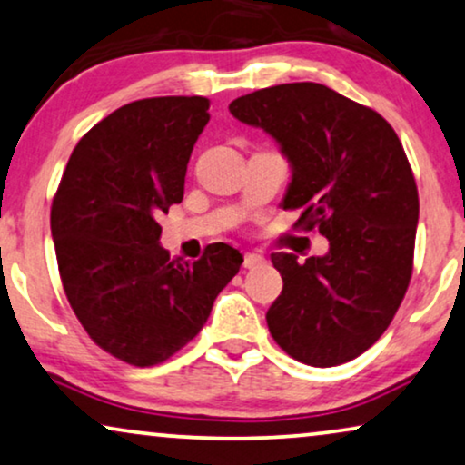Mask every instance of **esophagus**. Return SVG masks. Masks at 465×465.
<instances>
[{
  "label": "esophagus",
  "mask_w": 465,
  "mask_h": 465,
  "mask_svg": "<svg viewBox=\"0 0 465 465\" xmlns=\"http://www.w3.org/2000/svg\"><path fill=\"white\" fill-rule=\"evenodd\" d=\"M262 262H264V258L258 256V254H250V252H247V254L243 256V267L245 269H254V267H258V264H262Z\"/></svg>",
  "instance_id": "obj_1"
}]
</instances>
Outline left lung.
Here are the masks:
<instances>
[{
	"label": "left lung",
	"instance_id": "8db88e82",
	"mask_svg": "<svg viewBox=\"0 0 465 465\" xmlns=\"http://www.w3.org/2000/svg\"><path fill=\"white\" fill-rule=\"evenodd\" d=\"M239 122L269 132L292 164L284 207L299 231L329 239L327 256H271L284 288L271 335L312 367L357 359L400 310L414 264L419 190L382 114L321 83H286L231 102Z\"/></svg>",
	"mask_w": 465,
	"mask_h": 465
}]
</instances>
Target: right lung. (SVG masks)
<instances>
[{
	"instance_id": "add662e5",
	"label": "right lung",
	"mask_w": 465,
	"mask_h": 465,
	"mask_svg": "<svg viewBox=\"0 0 465 465\" xmlns=\"http://www.w3.org/2000/svg\"><path fill=\"white\" fill-rule=\"evenodd\" d=\"M203 95L130 102L78 141L51 204L59 277L102 351L136 367L164 363L201 333L243 256L211 243L196 262L160 247L158 215L181 203L204 125Z\"/></svg>"
}]
</instances>
